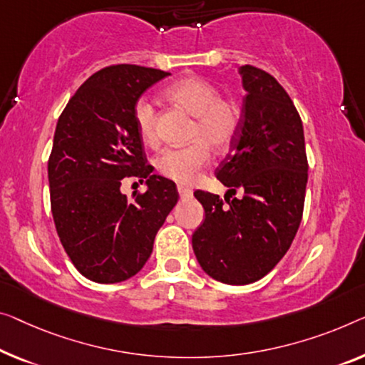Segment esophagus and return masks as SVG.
Here are the masks:
<instances>
[{"label": "esophagus", "instance_id": "34e87169", "mask_svg": "<svg viewBox=\"0 0 365 365\" xmlns=\"http://www.w3.org/2000/svg\"><path fill=\"white\" fill-rule=\"evenodd\" d=\"M177 190H178V195H180L182 198H190V197H192V195H193L192 190L187 188V187H182V185H178Z\"/></svg>", "mask_w": 365, "mask_h": 365}]
</instances>
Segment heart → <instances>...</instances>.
<instances>
[{"label":"heart","mask_w":365,"mask_h":365,"mask_svg":"<svg viewBox=\"0 0 365 365\" xmlns=\"http://www.w3.org/2000/svg\"><path fill=\"white\" fill-rule=\"evenodd\" d=\"M168 101L193 116L188 140L182 149H168L155 159L160 175L190 185L197 180L201 168L208 164L210 149L222 154L235 144L241 129V108L232 98L221 96L213 83L200 77H183L167 86ZM134 124L140 140L148 145L157 144L155 108L140 98L134 106Z\"/></svg>","instance_id":"obj_1"}]
</instances>
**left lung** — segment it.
Wrapping results in <instances>:
<instances>
[{
    "mask_svg": "<svg viewBox=\"0 0 365 365\" xmlns=\"http://www.w3.org/2000/svg\"><path fill=\"white\" fill-rule=\"evenodd\" d=\"M246 96L241 129L216 168L227 192H195L205 221L193 232L198 264L215 280L247 285L267 275L292 246L302 222L308 160L303 124L287 91L252 65L239 68ZM237 191L241 199H232Z\"/></svg>",
    "mask_w": 365,
    "mask_h": 365,
    "instance_id": "1",
    "label": "left lung"
}]
</instances>
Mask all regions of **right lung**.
Here are the masks:
<instances>
[{
  "mask_svg": "<svg viewBox=\"0 0 365 365\" xmlns=\"http://www.w3.org/2000/svg\"><path fill=\"white\" fill-rule=\"evenodd\" d=\"M170 75L119 63L91 75L58 118L48 187L57 235L86 279L118 284L144 267L157 231L178 201L177 185L152 173L134 124L140 95ZM129 176L148 190L128 199Z\"/></svg>",
  "mask_w": 365,
  "mask_h": 365,
  "instance_id": "1",
  "label": "right lung"
}]
</instances>
